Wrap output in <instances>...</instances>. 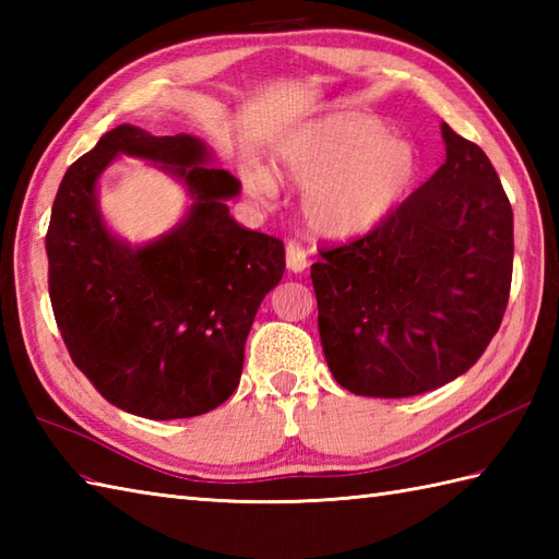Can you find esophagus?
I'll return each mask as SVG.
<instances>
[{
	"label": "esophagus",
	"instance_id": "34e87169",
	"mask_svg": "<svg viewBox=\"0 0 559 559\" xmlns=\"http://www.w3.org/2000/svg\"><path fill=\"white\" fill-rule=\"evenodd\" d=\"M286 264L293 273H300L307 269V252L300 242H288L286 247Z\"/></svg>",
	"mask_w": 559,
	"mask_h": 559
}]
</instances>
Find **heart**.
<instances>
[{
  "label": "heart",
  "mask_w": 559,
  "mask_h": 559,
  "mask_svg": "<svg viewBox=\"0 0 559 559\" xmlns=\"http://www.w3.org/2000/svg\"><path fill=\"white\" fill-rule=\"evenodd\" d=\"M278 173L302 187V213L326 240L367 235L394 211L418 173L408 141L389 134L372 115L343 112L288 139L276 153ZM247 192L266 201L278 192L276 177L261 165L242 170Z\"/></svg>",
  "instance_id": "heart-1"
}]
</instances>
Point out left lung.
I'll return each mask as SVG.
<instances>
[{
	"mask_svg": "<svg viewBox=\"0 0 559 559\" xmlns=\"http://www.w3.org/2000/svg\"><path fill=\"white\" fill-rule=\"evenodd\" d=\"M447 160L358 240L312 264L319 338L336 382L406 399L468 372L502 324L514 213L490 158L442 122Z\"/></svg>",
	"mask_w": 559,
	"mask_h": 559,
	"instance_id": "1",
	"label": "left lung"
}]
</instances>
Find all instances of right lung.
<instances>
[{"label":"right lung","instance_id":"obj_1","mask_svg":"<svg viewBox=\"0 0 559 559\" xmlns=\"http://www.w3.org/2000/svg\"><path fill=\"white\" fill-rule=\"evenodd\" d=\"M117 155L163 164L193 197L186 218L148 246L120 241L99 216L97 180ZM211 160L192 134L115 127L62 177L45 235L71 360L105 401L148 420L194 418L233 396L259 305L286 271L278 237L235 223L228 199L240 180Z\"/></svg>","mask_w":559,"mask_h":559}]
</instances>
